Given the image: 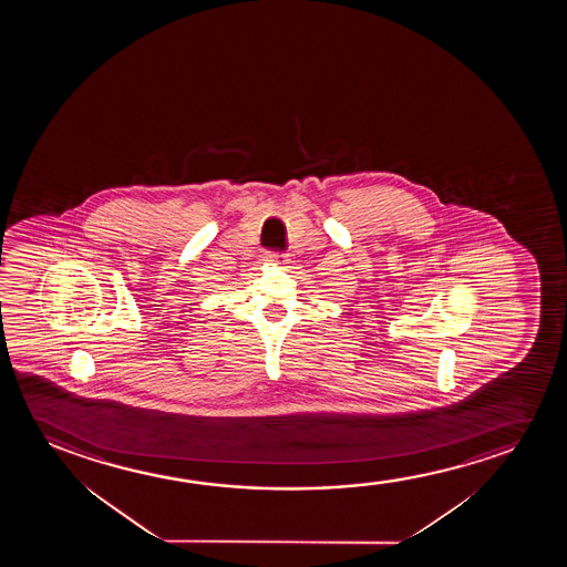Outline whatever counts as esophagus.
<instances>
[{"label":"esophagus","mask_w":567,"mask_h":567,"mask_svg":"<svg viewBox=\"0 0 567 567\" xmlns=\"http://www.w3.org/2000/svg\"><path fill=\"white\" fill-rule=\"evenodd\" d=\"M264 259L265 261H271V264H280V261H285V254H279V251H267Z\"/></svg>","instance_id":"1"}]
</instances>
